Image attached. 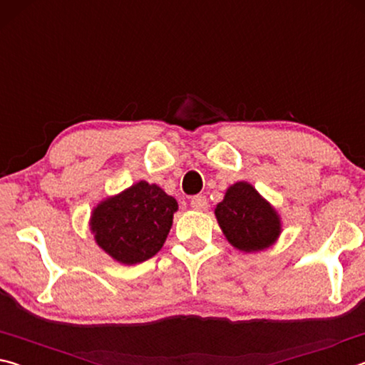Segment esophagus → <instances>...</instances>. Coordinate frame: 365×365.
<instances>
[{"instance_id": "esophagus-1", "label": "esophagus", "mask_w": 365, "mask_h": 365, "mask_svg": "<svg viewBox=\"0 0 365 365\" xmlns=\"http://www.w3.org/2000/svg\"><path fill=\"white\" fill-rule=\"evenodd\" d=\"M207 197L202 196V195H196L190 200V206L195 209V211H206L207 209Z\"/></svg>"}]
</instances>
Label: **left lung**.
I'll return each mask as SVG.
<instances>
[{"label":"left lung","mask_w":365,"mask_h":365,"mask_svg":"<svg viewBox=\"0 0 365 365\" xmlns=\"http://www.w3.org/2000/svg\"><path fill=\"white\" fill-rule=\"evenodd\" d=\"M215 217L228 243L245 252L269 248L282 233L279 212L248 182H237L227 190Z\"/></svg>","instance_id":"obj_1"}]
</instances>
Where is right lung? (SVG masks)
Returning a JSON list of instances; mask_svg holds the SVG:
<instances>
[{
  "label": "right lung",
  "instance_id": "right-lung-1",
  "mask_svg": "<svg viewBox=\"0 0 365 365\" xmlns=\"http://www.w3.org/2000/svg\"><path fill=\"white\" fill-rule=\"evenodd\" d=\"M177 209L175 197L141 180L101 201L91 212L90 230L114 261L140 264L163 248Z\"/></svg>",
  "mask_w": 365,
  "mask_h": 365
}]
</instances>
